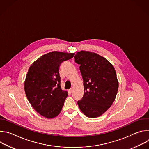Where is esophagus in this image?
<instances>
[{
	"instance_id": "esophagus-1",
	"label": "esophagus",
	"mask_w": 149,
	"mask_h": 149,
	"mask_svg": "<svg viewBox=\"0 0 149 149\" xmlns=\"http://www.w3.org/2000/svg\"><path fill=\"white\" fill-rule=\"evenodd\" d=\"M69 91H70V92L71 93L73 91V88H70V90H69Z\"/></svg>"
}]
</instances>
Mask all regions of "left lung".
Returning <instances> with one entry per match:
<instances>
[{
  "mask_svg": "<svg viewBox=\"0 0 149 149\" xmlns=\"http://www.w3.org/2000/svg\"><path fill=\"white\" fill-rule=\"evenodd\" d=\"M74 58L80 65L84 88V95L77 104L87 117H99L116 98L118 82L115 69L108 60L94 52L82 51Z\"/></svg>",
  "mask_w": 149,
  "mask_h": 149,
  "instance_id": "8db88e82",
  "label": "left lung"
}]
</instances>
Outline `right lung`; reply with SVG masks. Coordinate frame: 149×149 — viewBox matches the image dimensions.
I'll list each match as a JSON object with an SVG mask.
<instances>
[{
  "mask_svg": "<svg viewBox=\"0 0 149 149\" xmlns=\"http://www.w3.org/2000/svg\"><path fill=\"white\" fill-rule=\"evenodd\" d=\"M74 55L51 52L40 56L29 68L25 81L26 95L33 108L45 118L56 117L64 104L68 94L61 88L59 68Z\"/></svg>",
  "mask_w": 149,
  "mask_h": 149,
  "instance_id": "add662e5",
  "label": "right lung"
}]
</instances>
